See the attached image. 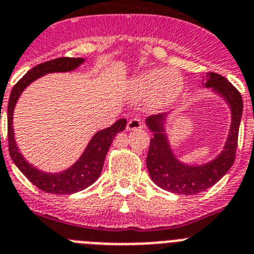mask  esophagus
<instances>
[{
    "mask_svg": "<svg viewBox=\"0 0 254 254\" xmlns=\"http://www.w3.org/2000/svg\"><path fill=\"white\" fill-rule=\"evenodd\" d=\"M141 127H143V123H141L139 119L132 118L127 122V130H138V129H141Z\"/></svg>",
    "mask_w": 254,
    "mask_h": 254,
    "instance_id": "34e87169",
    "label": "esophagus"
}]
</instances>
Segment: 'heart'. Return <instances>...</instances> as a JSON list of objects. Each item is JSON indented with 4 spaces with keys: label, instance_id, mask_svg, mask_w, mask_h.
Here are the masks:
<instances>
[{
    "label": "heart",
    "instance_id": "heart-1",
    "mask_svg": "<svg viewBox=\"0 0 254 254\" xmlns=\"http://www.w3.org/2000/svg\"><path fill=\"white\" fill-rule=\"evenodd\" d=\"M134 86L140 95H152L153 106L161 107L172 102L181 93L184 83L177 74L166 70H149L140 74Z\"/></svg>",
    "mask_w": 254,
    "mask_h": 254
}]
</instances>
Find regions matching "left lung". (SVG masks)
<instances>
[{
	"mask_svg": "<svg viewBox=\"0 0 254 254\" xmlns=\"http://www.w3.org/2000/svg\"><path fill=\"white\" fill-rule=\"evenodd\" d=\"M205 86L211 87L227 99L232 109V127L223 153L204 166H186L173 157L172 150L164 135V114H157L147 119V125L153 132L147 155V167L152 181L161 189L180 195H196L211 186L223 177L235 161L238 147L243 100L241 92L218 73L209 72L205 77Z\"/></svg>",
	"mask_w": 254,
	"mask_h": 254,
	"instance_id": "left-lung-1",
	"label": "left lung"
}]
</instances>
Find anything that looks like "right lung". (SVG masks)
<instances>
[{
  "label": "right lung",
  "instance_id": "obj_1",
  "mask_svg": "<svg viewBox=\"0 0 254 254\" xmlns=\"http://www.w3.org/2000/svg\"><path fill=\"white\" fill-rule=\"evenodd\" d=\"M83 59L82 58H62L53 59L38 64L36 67L31 68L29 72L13 86L10 93V99L7 104V136H8V152L10 157L12 158L13 163L17 166L20 171L25 175V177L36 187L45 191L48 193H56V195H69V193L78 192L82 190L87 189L88 186L100 177L104 167L105 157L114 140V136L118 132L123 131L127 127V120L120 119L114 125L107 129L96 132L92 140L90 141L88 147L83 152L78 162L73 164L70 168L62 173H44L42 171L36 170L35 167L27 163L16 147L15 139H13L12 129V114L13 109L19 96L26 86L35 81L43 74L53 72H68L81 64ZM2 105V104H1ZM2 109V106H1Z\"/></svg>",
  "mask_w": 254,
  "mask_h": 254
}]
</instances>
